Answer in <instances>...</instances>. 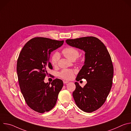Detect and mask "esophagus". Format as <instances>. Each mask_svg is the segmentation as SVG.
Returning <instances> with one entry per match:
<instances>
[{
    "label": "esophagus",
    "mask_w": 131,
    "mask_h": 131,
    "mask_svg": "<svg viewBox=\"0 0 131 131\" xmlns=\"http://www.w3.org/2000/svg\"><path fill=\"white\" fill-rule=\"evenodd\" d=\"M68 82H69V81H65V80H64V81H63L64 84H67V83H68Z\"/></svg>",
    "instance_id": "1"
}]
</instances>
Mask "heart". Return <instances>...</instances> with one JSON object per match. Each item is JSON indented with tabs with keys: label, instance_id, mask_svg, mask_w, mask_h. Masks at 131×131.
Wrapping results in <instances>:
<instances>
[{
	"label": "heart",
	"instance_id": "heart-1",
	"mask_svg": "<svg viewBox=\"0 0 131 131\" xmlns=\"http://www.w3.org/2000/svg\"><path fill=\"white\" fill-rule=\"evenodd\" d=\"M63 54L68 59L74 61L78 58L79 55V50L74 47H67L65 48L62 50ZM60 59V54L58 52H55L51 54L50 58V62L51 64L53 66H57L58 61ZM78 63L79 64H81L82 63V60L80 58L78 60ZM74 71L72 69H64L59 72V76L65 80H70L73 76Z\"/></svg>",
	"mask_w": 131,
	"mask_h": 131
}]
</instances>
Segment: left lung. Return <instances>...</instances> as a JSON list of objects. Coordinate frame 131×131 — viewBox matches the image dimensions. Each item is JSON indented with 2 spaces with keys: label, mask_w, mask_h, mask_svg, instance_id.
Returning <instances> with one entry per match:
<instances>
[{
  "label": "left lung",
  "mask_w": 131,
  "mask_h": 131,
  "mask_svg": "<svg viewBox=\"0 0 131 131\" xmlns=\"http://www.w3.org/2000/svg\"><path fill=\"white\" fill-rule=\"evenodd\" d=\"M66 43L85 51L84 65L76 80L85 79L87 83L82 88L77 82L72 95L77 106L86 113H92L105 102L110 91L114 67L110 55L104 44L95 37L67 39Z\"/></svg>",
  "instance_id": "obj_1"
}]
</instances>
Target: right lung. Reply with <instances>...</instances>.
<instances>
[{
	"instance_id": "add662e5",
	"label": "right lung",
	"mask_w": 131,
	"mask_h": 131,
	"mask_svg": "<svg viewBox=\"0 0 131 131\" xmlns=\"http://www.w3.org/2000/svg\"><path fill=\"white\" fill-rule=\"evenodd\" d=\"M63 43L64 40L36 37L25 45L18 56L16 70L21 92L27 105L39 113L55 106L63 86V81L58 78L51 84L44 82L47 69H53L49 62L51 53Z\"/></svg>"
}]
</instances>
